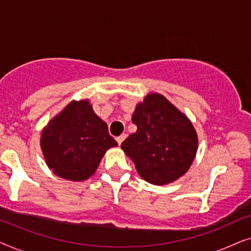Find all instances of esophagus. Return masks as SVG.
I'll return each instance as SVG.
<instances>
[{
  "instance_id": "34e87169",
  "label": "esophagus",
  "mask_w": 251,
  "mask_h": 251,
  "mask_svg": "<svg viewBox=\"0 0 251 251\" xmlns=\"http://www.w3.org/2000/svg\"><path fill=\"white\" fill-rule=\"evenodd\" d=\"M126 138V133H122L121 136H119V137H116V142H118V144L119 145H121V143L123 142V140H125Z\"/></svg>"
}]
</instances>
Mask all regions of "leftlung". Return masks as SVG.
Returning <instances> with one entry per match:
<instances>
[{"instance_id": "obj_1", "label": "left lung", "mask_w": 251, "mask_h": 251, "mask_svg": "<svg viewBox=\"0 0 251 251\" xmlns=\"http://www.w3.org/2000/svg\"><path fill=\"white\" fill-rule=\"evenodd\" d=\"M137 131L121 144L139 176L154 185L176 180L190 169L198 149L197 132L186 116L159 94L137 105Z\"/></svg>"}]
</instances>
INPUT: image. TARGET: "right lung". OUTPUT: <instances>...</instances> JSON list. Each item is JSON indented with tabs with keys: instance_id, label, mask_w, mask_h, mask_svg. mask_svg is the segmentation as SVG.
<instances>
[{
	"instance_id": "obj_1",
	"label": "right lung",
	"mask_w": 251,
	"mask_h": 251,
	"mask_svg": "<svg viewBox=\"0 0 251 251\" xmlns=\"http://www.w3.org/2000/svg\"><path fill=\"white\" fill-rule=\"evenodd\" d=\"M118 146L107 125L88 100L72 101L42 131L41 147L47 164L57 176L81 181L95 174L101 157Z\"/></svg>"
}]
</instances>
